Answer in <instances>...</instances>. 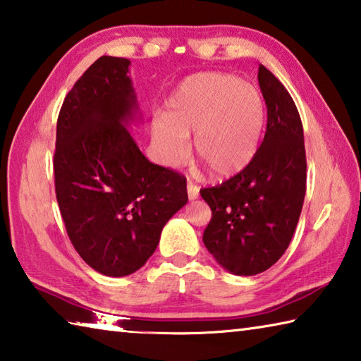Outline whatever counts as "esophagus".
<instances>
[{"instance_id":"34e87169","label":"esophagus","mask_w":361,"mask_h":361,"mask_svg":"<svg viewBox=\"0 0 361 361\" xmlns=\"http://www.w3.org/2000/svg\"><path fill=\"white\" fill-rule=\"evenodd\" d=\"M188 197L189 200H195L199 197V186L194 185L192 181H188Z\"/></svg>"}]
</instances>
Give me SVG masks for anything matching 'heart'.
Returning a JSON list of instances; mask_svg holds the SVG:
<instances>
[{"mask_svg": "<svg viewBox=\"0 0 361 361\" xmlns=\"http://www.w3.org/2000/svg\"><path fill=\"white\" fill-rule=\"evenodd\" d=\"M265 124L260 91L240 77L203 72L183 80L167 101L166 115L153 121L161 159L178 166L189 154L194 135L197 158L216 180L231 178L249 166L257 153Z\"/></svg>", "mask_w": 361, "mask_h": 361, "instance_id": "obj_1", "label": "heart"}]
</instances>
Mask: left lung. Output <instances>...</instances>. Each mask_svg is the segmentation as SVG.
I'll return each instance as SVG.
<instances>
[{
	"label": "left lung",
	"mask_w": 361,
	"mask_h": 361,
	"mask_svg": "<svg viewBox=\"0 0 361 361\" xmlns=\"http://www.w3.org/2000/svg\"><path fill=\"white\" fill-rule=\"evenodd\" d=\"M257 77L268 115L264 142L240 173L200 189L212 208L203 245L221 267L238 276L259 274L281 259L306 192L305 137L297 106L262 64Z\"/></svg>",
	"instance_id": "1"
}]
</instances>
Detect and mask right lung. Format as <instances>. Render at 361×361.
<instances>
[{
  "instance_id": "1",
  "label": "right lung",
  "mask_w": 361,
  "mask_h": 361,
  "mask_svg": "<svg viewBox=\"0 0 361 361\" xmlns=\"http://www.w3.org/2000/svg\"><path fill=\"white\" fill-rule=\"evenodd\" d=\"M126 58L101 56L64 97L54 156L55 192L75 251L106 276L152 257L162 227L186 205V178L149 162L126 126L137 101Z\"/></svg>"
}]
</instances>
